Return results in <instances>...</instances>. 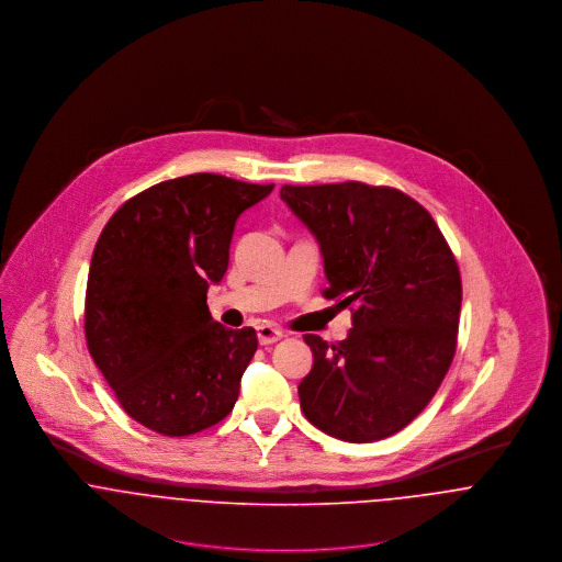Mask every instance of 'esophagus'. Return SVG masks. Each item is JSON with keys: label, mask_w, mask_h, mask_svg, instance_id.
Instances as JSON below:
<instances>
[{"label": "esophagus", "mask_w": 562, "mask_h": 562, "mask_svg": "<svg viewBox=\"0 0 562 562\" xmlns=\"http://www.w3.org/2000/svg\"><path fill=\"white\" fill-rule=\"evenodd\" d=\"M257 337H259L261 346H270V344H274V341H279L283 337V330L272 326V324H268V322H263V324L257 326Z\"/></svg>", "instance_id": "obj_1"}]
</instances>
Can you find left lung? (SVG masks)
<instances>
[{
  "label": "left lung",
  "mask_w": 562,
  "mask_h": 562,
  "mask_svg": "<svg viewBox=\"0 0 562 562\" xmlns=\"http://www.w3.org/2000/svg\"><path fill=\"white\" fill-rule=\"evenodd\" d=\"M281 199L321 241L324 296L352 314L344 341L305 335L314 366L299 385L301 408L344 441L392 437L432 401L454 359V252L432 216L390 186H283Z\"/></svg>",
  "instance_id": "1"
}]
</instances>
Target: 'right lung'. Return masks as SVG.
Returning a JSON list of instances; mask_svg holds the SVG:
<instances>
[{
	"label": "right lung",
	"mask_w": 562,
	"mask_h": 562,
	"mask_svg": "<svg viewBox=\"0 0 562 562\" xmlns=\"http://www.w3.org/2000/svg\"><path fill=\"white\" fill-rule=\"evenodd\" d=\"M274 183L196 172L125 201L94 244L83 333L130 417L166 437L225 419L257 350V333L212 321L207 288L229 266L244 210Z\"/></svg>",
	"instance_id": "obj_1"
}]
</instances>
